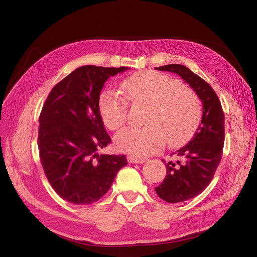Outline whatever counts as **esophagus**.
Masks as SVG:
<instances>
[{"instance_id": "34e87169", "label": "esophagus", "mask_w": 257, "mask_h": 257, "mask_svg": "<svg viewBox=\"0 0 257 257\" xmlns=\"http://www.w3.org/2000/svg\"><path fill=\"white\" fill-rule=\"evenodd\" d=\"M127 161L132 164H139V163H144L146 160L145 159H139L136 157H133V155H128L127 157Z\"/></svg>"}]
</instances>
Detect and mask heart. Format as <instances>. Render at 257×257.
I'll return each mask as SVG.
<instances>
[{
	"label": "heart",
	"instance_id": "b5f03b06",
	"mask_svg": "<svg viewBox=\"0 0 257 257\" xmlns=\"http://www.w3.org/2000/svg\"><path fill=\"white\" fill-rule=\"evenodd\" d=\"M124 98L114 91L99 96V113L105 125L119 131L125 125L128 103L149 104L142 128H126L115 136L118 150L136 158H146L168 143L178 147L195 133L203 108L196 92L168 75L144 71L130 76L121 84Z\"/></svg>",
	"mask_w": 257,
	"mask_h": 257
}]
</instances>
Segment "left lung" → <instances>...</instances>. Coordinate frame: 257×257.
Returning <instances> with one entry per match:
<instances>
[{"instance_id": "obj_1", "label": "left lung", "mask_w": 257, "mask_h": 257, "mask_svg": "<svg viewBox=\"0 0 257 257\" xmlns=\"http://www.w3.org/2000/svg\"><path fill=\"white\" fill-rule=\"evenodd\" d=\"M176 73L188 82L203 102V119L192 141L172 153L176 161L166 162V176L155 188L158 196L170 204L195 197L213 179L223 155L225 116L219 97L207 81L180 64L155 67Z\"/></svg>"}]
</instances>
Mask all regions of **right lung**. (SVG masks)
Here are the masks:
<instances>
[{
	"label": "right lung",
	"instance_id": "obj_1",
	"mask_svg": "<svg viewBox=\"0 0 257 257\" xmlns=\"http://www.w3.org/2000/svg\"><path fill=\"white\" fill-rule=\"evenodd\" d=\"M127 67L85 65L58 82L43 105L37 145L46 177L60 197L90 205L109 191L124 154H97L111 143L99 113V93Z\"/></svg>",
	"mask_w": 257,
	"mask_h": 257
}]
</instances>
